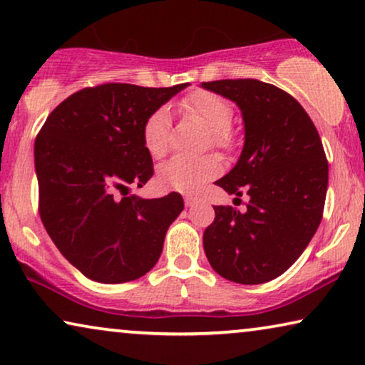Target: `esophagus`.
Here are the masks:
<instances>
[{
  "mask_svg": "<svg viewBox=\"0 0 365 365\" xmlns=\"http://www.w3.org/2000/svg\"><path fill=\"white\" fill-rule=\"evenodd\" d=\"M199 202V197L197 196H192V194H186V196H184V204H186V206H194V204H197Z\"/></svg>",
  "mask_w": 365,
  "mask_h": 365,
  "instance_id": "34e87169",
  "label": "esophagus"
}]
</instances>
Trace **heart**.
I'll use <instances>...</instances> for the list:
<instances>
[{
  "instance_id": "b5f03b06",
  "label": "heart",
  "mask_w": 365,
  "mask_h": 365,
  "mask_svg": "<svg viewBox=\"0 0 365 365\" xmlns=\"http://www.w3.org/2000/svg\"><path fill=\"white\" fill-rule=\"evenodd\" d=\"M181 109L189 116L196 118L211 131V141L216 148L231 149L234 146V133L231 129L232 108L226 99L211 91H194L182 99ZM169 113L159 108L144 121L143 143L153 158H163L169 149ZM221 171L217 158H186L174 156L164 163L158 171L159 184L168 189L182 192L197 191L209 179L216 178Z\"/></svg>"
}]
</instances>
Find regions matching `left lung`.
Here are the masks:
<instances>
[{"label":"left lung","instance_id":"left-lung-1","mask_svg":"<svg viewBox=\"0 0 365 365\" xmlns=\"http://www.w3.org/2000/svg\"><path fill=\"white\" fill-rule=\"evenodd\" d=\"M202 88L241 109V158L216 184L236 199L249 196L246 212L214 206L202 237L207 261L227 281H272L297 261L322 221L329 179L322 141L306 109L274 84L221 79Z\"/></svg>","mask_w":365,"mask_h":365}]
</instances>
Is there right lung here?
I'll return each instance as SVG.
<instances>
[{"instance_id": "add662e5", "label": "right lung", "mask_w": 365, "mask_h": 365, "mask_svg": "<svg viewBox=\"0 0 365 365\" xmlns=\"http://www.w3.org/2000/svg\"><path fill=\"white\" fill-rule=\"evenodd\" d=\"M187 83L143 88L106 83L58 104L34 141L39 216L59 252L84 276L121 284L151 271L181 194H128L154 174L144 121Z\"/></svg>"}]
</instances>
